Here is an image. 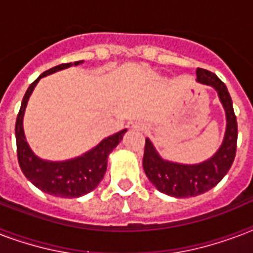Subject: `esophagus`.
<instances>
[{"label": "esophagus", "instance_id": "obj_1", "mask_svg": "<svg viewBox=\"0 0 253 253\" xmlns=\"http://www.w3.org/2000/svg\"><path fill=\"white\" fill-rule=\"evenodd\" d=\"M132 130H136V131H142L143 127L139 126V125H132Z\"/></svg>", "mask_w": 253, "mask_h": 253}]
</instances>
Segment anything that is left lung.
<instances>
[{"mask_svg":"<svg viewBox=\"0 0 253 253\" xmlns=\"http://www.w3.org/2000/svg\"><path fill=\"white\" fill-rule=\"evenodd\" d=\"M197 81L215 89L226 113V132L218 151L198 164H181L163 159L148 138L144 147L143 168L148 180L159 192L176 198L200 196L214 188L231 168L236 154L238 123L227 87L216 75L202 68L197 69Z\"/></svg>","mask_w":253,"mask_h":253,"instance_id":"1","label":"left lung"}]
</instances>
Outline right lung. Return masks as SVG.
Listing matches in <instances>:
<instances>
[{
	"label": "right lung",
	"mask_w": 253,
	"mask_h": 253,
	"mask_svg": "<svg viewBox=\"0 0 253 253\" xmlns=\"http://www.w3.org/2000/svg\"><path fill=\"white\" fill-rule=\"evenodd\" d=\"M84 61H75L53 67L45 71L30 85L25 97L22 99L21 109L18 113L15 122V139H17V155L18 163L22 172L38 189L42 192L61 198H77L90 193L105 176L107 168V158L115 147L122 140L125 130L118 131L117 134L107 136L99 142L91 150L83 154L79 158L69 159L64 162H49L43 160L34 154L26 142L25 131H23V115L29 98L37 86L42 77L48 76L55 72L67 69L72 65L83 64Z\"/></svg>",
	"instance_id": "right-lung-1"
}]
</instances>
